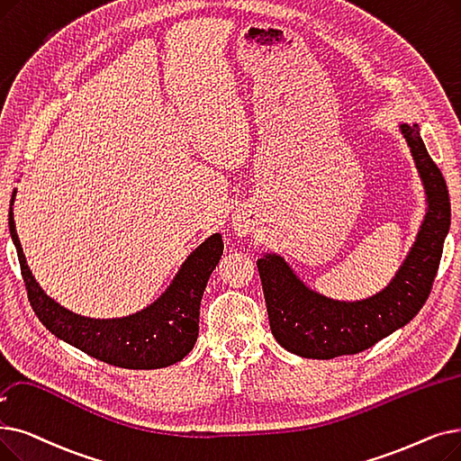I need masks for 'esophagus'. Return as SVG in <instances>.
I'll list each match as a JSON object with an SVG mask.
<instances>
[{
	"label": "esophagus",
	"instance_id": "obj_1",
	"mask_svg": "<svg viewBox=\"0 0 461 461\" xmlns=\"http://www.w3.org/2000/svg\"><path fill=\"white\" fill-rule=\"evenodd\" d=\"M252 220L249 218V216H243V214H239V216H235L233 218V222H231V230L239 235V237H245V235H249L250 231H252Z\"/></svg>",
	"mask_w": 461,
	"mask_h": 461
}]
</instances>
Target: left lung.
<instances>
[{
  "mask_svg": "<svg viewBox=\"0 0 461 461\" xmlns=\"http://www.w3.org/2000/svg\"><path fill=\"white\" fill-rule=\"evenodd\" d=\"M399 131L411 149L428 207L409 254L383 290L341 302L307 286L285 256L266 252L256 262L271 333L292 354L312 359L357 354L409 324L426 303L450 230V197L420 126L402 122Z\"/></svg>",
  "mask_w": 461,
  "mask_h": 461,
  "instance_id": "obj_1",
  "label": "left lung"
}]
</instances>
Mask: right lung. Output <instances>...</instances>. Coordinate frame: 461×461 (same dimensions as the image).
<instances>
[{
    "label": "right lung",
    "instance_id": "1",
    "mask_svg": "<svg viewBox=\"0 0 461 461\" xmlns=\"http://www.w3.org/2000/svg\"><path fill=\"white\" fill-rule=\"evenodd\" d=\"M16 190L9 207V231L16 247L28 299L41 324L68 345L99 362L124 369L173 366L194 348L199 333V305L207 280L224 252L222 235L212 233L176 271L167 290L149 307L122 318H88L59 305L32 275L14 226Z\"/></svg>",
    "mask_w": 461,
    "mask_h": 461
}]
</instances>
